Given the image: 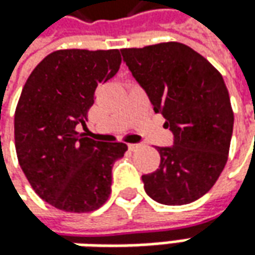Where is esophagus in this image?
<instances>
[{"mask_svg": "<svg viewBox=\"0 0 255 255\" xmlns=\"http://www.w3.org/2000/svg\"><path fill=\"white\" fill-rule=\"evenodd\" d=\"M139 146H141V144H128V149L129 151H135Z\"/></svg>", "mask_w": 255, "mask_h": 255, "instance_id": "1", "label": "esophagus"}]
</instances>
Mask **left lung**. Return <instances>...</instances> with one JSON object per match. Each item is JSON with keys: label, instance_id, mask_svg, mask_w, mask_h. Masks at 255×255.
<instances>
[{"label": "left lung", "instance_id": "1", "mask_svg": "<svg viewBox=\"0 0 255 255\" xmlns=\"http://www.w3.org/2000/svg\"><path fill=\"white\" fill-rule=\"evenodd\" d=\"M126 65L173 134L159 168L142 175L146 195L180 206L207 193L224 169L234 114L222 75L179 42L121 49Z\"/></svg>", "mask_w": 255, "mask_h": 255}]
</instances>
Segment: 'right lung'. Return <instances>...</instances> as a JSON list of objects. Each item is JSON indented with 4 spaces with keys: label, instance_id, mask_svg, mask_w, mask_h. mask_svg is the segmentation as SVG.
Segmentation results:
<instances>
[{
    "label": "right lung",
    "instance_id": "1",
    "mask_svg": "<svg viewBox=\"0 0 255 255\" xmlns=\"http://www.w3.org/2000/svg\"><path fill=\"white\" fill-rule=\"evenodd\" d=\"M120 50L65 49L33 69L15 111V148L32 189L56 209L86 213L110 196L111 169L124 142H101L79 134L96 89L119 72Z\"/></svg>",
    "mask_w": 255,
    "mask_h": 255
}]
</instances>
